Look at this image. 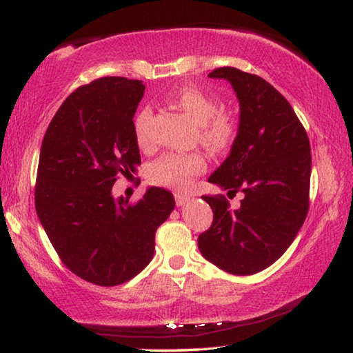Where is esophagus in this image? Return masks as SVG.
Instances as JSON below:
<instances>
[{
  "instance_id": "1",
  "label": "esophagus",
  "mask_w": 353,
  "mask_h": 353,
  "mask_svg": "<svg viewBox=\"0 0 353 353\" xmlns=\"http://www.w3.org/2000/svg\"><path fill=\"white\" fill-rule=\"evenodd\" d=\"M174 199H176L177 207H182V205H185V203L190 201V196L188 194H183V193H176Z\"/></svg>"
}]
</instances>
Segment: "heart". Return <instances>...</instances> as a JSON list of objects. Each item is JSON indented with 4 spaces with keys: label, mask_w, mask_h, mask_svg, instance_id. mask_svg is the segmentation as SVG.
<instances>
[{
    "label": "heart",
    "mask_w": 353,
    "mask_h": 353,
    "mask_svg": "<svg viewBox=\"0 0 353 353\" xmlns=\"http://www.w3.org/2000/svg\"><path fill=\"white\" fill-rule=\"evenodd\" d=\"M171 100L179 110L201 126V140L205 146L214 151H222L233 143L236 136L234 121L230 115L221 112V101L213 95L197 88H185ZM150 120V108H142L134 120V130L140 145L148 142ZM205 168H207V160L199 152H190V154L170 152L151 163L148 181L160 187L185 188L196 176L202 174Z\"/></svg>",
    "instance_id": "b5f03b06"
}]
</instances>
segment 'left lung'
<instances>
[{"label": "left lung", "instance_id": "1", "mask_svg": "<svg viewBox=\"0 0 353 353\" xmlns=\"http://www.w3.org/2000/svg\"><path fill=\"white\" fill-rule=\"evenodd\" d=\"M238 95L239 130L230 156L208 182L242 193L233 210L225 196H202L213 223L197 245L211 264L232 274H253L278 261L296 238L309 211L312 156L303 123L284 95L259 75L217 68Z\"/></svg>", "mask_w": 353, "mask_h": 353}]
</instances>
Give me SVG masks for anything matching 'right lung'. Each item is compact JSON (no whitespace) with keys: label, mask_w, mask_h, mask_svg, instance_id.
Returning <instances> with one entry per match:
<instances>
[{"label":"right lung","mask_w":353,"mask_h":353,"mask_svg":"<svg viewBox=\"0 0 353 353\" xmlns=\"http://www.w3.org/2000/svg\"><path fill=\"white\" fill-rule=\"evenodd\" d=\"M145 85L103 77L77 88L44 134L35 208L57 254L70 272L101 287L132 279L154 256L157 228L174 197L151 187L136 203L115 201L117 177L140 165L134 114Z\"/></svg>","instance_id":"right-lung-1"}]
</instances>
